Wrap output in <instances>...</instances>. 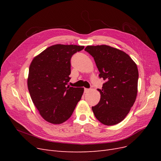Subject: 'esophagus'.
<instances>
[{
  "mask_svg": "<svg viewBox=\"0 0 161 161\" xmlns=\"http://www.w3.org/2000/svg\"><path fill=\"white\" fill-rule=\"evenodd\" d=\"M89 91H90V89H89L85 88V92H88Z\"/></svg>",
  "mask_w": 161,
  "mask_h": 161,
  "instance_id": "1",
  "label": "esophagus"
}]
</instances>
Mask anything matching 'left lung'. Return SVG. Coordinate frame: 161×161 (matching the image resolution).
<instances>
[{
	"instance_id": "left-lung-1",
	"label": "left lung",
	"mask_w": 161,
	"mask_h": 161,
	"mask_svg": "<svg viewBox=\"0 0 161 161\" xmlns=\"http://www.w3.org/2000/svg\"><path fill=\"white\" fill-rule=\"evenodd\" d=\"M85 50L93 57L99 78L105 80L98 89L101 99L92 111L101 123L115 125L124 119L136 101L137 66L127 53L109 46H88Z\"/></svg>"
}]
</instances>
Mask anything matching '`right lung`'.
<instances>
[{"label": "right lung", "mask_w": 161, "mask_h": 161, "mask_svg": "<svg viewBox=\"0 0 161 161\" xmlns=\"http://www.w3.org/2000/svg\"><path fill=\"white\" fill-rule=\"evenodd\" d=\"M84 46L56 44L32 60L27 86L33 103L46 121L60 124L69 119L83 94L84 88L68 86L70 60Z\"/></svg>", "instance_id": "right-lung-1"}]
</instances>
